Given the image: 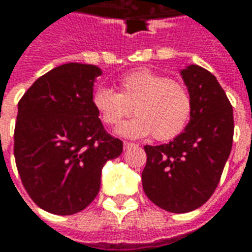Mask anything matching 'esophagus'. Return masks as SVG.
<instances>
[{
    "mask_svg": "<svg viewBox=\"0 0 252 252\" xmlns=\"http://www.w3.org/2000/svg\"><path fill=\"white\" fill-rule=\"evenodd\" d=\"M133 146H136V144H135V143H131V142H124V148L133 147Z\"/></svg>",
    "mask_w": 252,
    "mask_h": 252,
    "instance_id": "34e87169",
    "label": "esophagus"
}]
</instances>
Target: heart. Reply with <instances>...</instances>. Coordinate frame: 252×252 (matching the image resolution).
Segmentation results:
<instances>
[{
  "label": "heart",
  "instance_id": "b5f03b06",
  "mask_svg": "<svg viewBox=\"0 0 252 252\" xmlns=\"http://www.w3.org/2000/svg\"><path fill=\"white\" fill-rule=\"evenodd\" d=\"M117 92L98 88L93 105L101 121L116 126L132 113L136 117L119 126L126 137H144L153 133L159 142L181 135L193 112V99L185 85L148 68H136L121 75Z\"/></svg>",
  "mask_w": 252,
  "mask_h": 252
}]
</instances>
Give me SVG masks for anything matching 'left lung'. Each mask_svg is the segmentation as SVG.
Segmentation results:
<instances>
[{
    "instance_id": "1",
    "label": "left lung",
    "mask_w": 252,
    "mask_h": 252,
    "mask_svg": "<svg viewBox=\"0 0 252 252\" xmlns=\"http://www.w3.org/2000/svg\"><path fill=\"white\" fill-rule=\"evenodd\" d=\"M193 112L185 131L173 142L144 146V193L171 213L194 211L211 198L231 154L233 110L216 77L200 66L181 71Z\"/></svg>"
}]
</instances>
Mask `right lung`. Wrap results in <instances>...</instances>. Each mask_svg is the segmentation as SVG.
<instances>
[{"label": "right lung", "mask_w": 252, "mask_h": 252, "mask_svg": "<svg viewBox=\"0 0 252 252\" xmlns=\"http://www.w3.org/2000/svg\"><path fill=\"white\" fill-rule=\"evenodd\" d=\"M98 75L93 64L66 63L36 79L19 101L16 166L32 201L50 213L68 216L90 205L102 166L123 153L93 105Z\"/></svg>", "instance_id": "obj_1"}]
</instances>
